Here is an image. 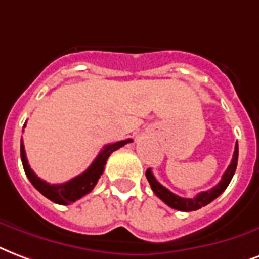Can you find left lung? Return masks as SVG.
<instances>
[{
    "instance_id": "1",
    "label": "left lung",
    "mask_w": 259,
    "mask_h": 259,
    "mask_svg": "<svg viewBox=\"0 0 259 259\" xmlns=\"http://www.w3.org/2000/svg\"><path fill=\"white\" fill-rule=\"evenodd\" d=\"M238 155H239V149L238 143L235 145V151H233V157L231 164L225 170V174L223 175V178L220 180V183L217 186L211 188V190H207V191L199 192L198 195L194 196V198H182V196L176 195L172 191H169L168 188H165L161 183L157 182V179L154 178V175L151 172V169H147L146 170V178L150 183L151 190L154 191V194L158 196L159 199L162 202H165L169 207L172 209H176V210L180 211H194L201 209L203 206L209 205L211 201H214L217 196H220L224 190L228 187V184L232 180L233 175H235V170H236V165H238Z\"/></svg>"
}]
</instances>
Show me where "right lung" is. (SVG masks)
<instances>
[{"label":"right lung","instance_id":"1","mask_svg":"<svg viewBox=\"0 0 259 259\" xmlns=\"http://www.w3.org/2000/svg\"><path fill=\"white\" fill-rule=\"evenodd\" d=\"M24 127H26V124L23 125V128ZM130 142H132V139H125V141H120L116 142V143L106 145L100 151V154L97 155L94 162L85 169L83 174H80L76 178L71 179L69 182L63 183V184H49V183L39 179L34 174V170L30 168L28 161H27L23 141L20 143L21 162H23V168H24V172H26L27 178L31 182V184L42 195L46 196L48 199H50L54 203H58V205H69L72 202L80 199L81 196H84L85 194L91 192V190L95 187V184L98 182V179L101 178V175L104 174L105 164L108 161L109 155L112 154L114 150H117V149L122 147L124 145L130 143Z\"/></svg>","mask_w":259,"mask_h":259}]
</instances>
